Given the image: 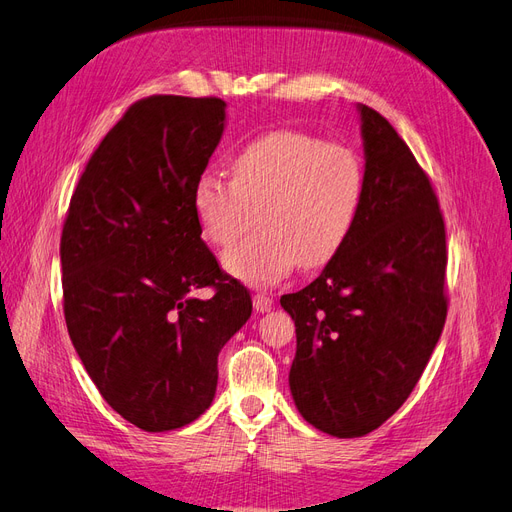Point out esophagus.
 I'll return each mask as SVG.
<instances>
[{
  "instance_id": "1",
  "label": "esophagus",
  "mask_w": 512,
  "mask_h": 512,
  "mask_svg": "<svg viewBox=\"0 0 512 512\" xmlns=\"http://www.w3.org/2000/svg\"><path fill=\"white\" fill-rule=\"evenodd\" d=\"M252 303H254V309L258 314H265V312H271L273 307V299L267 297V294H254L252 297Z\"/></svg>"
}]
</instances>
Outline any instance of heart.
Masks as SVG:
<instances>
[{
    "label": "heart",
    "instance_id": "heart-1",
    "mask_svg": "<svg viewBox=\"0 0 512 512\" xmlns=\"http://www.w3.org/2000/svg\"><path fill=\"white\" fill-rule=\"evenodd\" d=\"M363 162L352 147L318 136L277 130L245 145L232 160V179L203 173L192 209L215 247L235 243L262 209V235L222 256V267L252 288H273L301 267L331 262L348 241L363 198Z\"/></svg>",
    "mask_w": 512,
    "mask_h": 512
}]
</instances>
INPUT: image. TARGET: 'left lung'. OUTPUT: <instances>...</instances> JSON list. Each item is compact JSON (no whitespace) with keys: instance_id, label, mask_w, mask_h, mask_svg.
<instances>
[{"instance_id":"8db88e82","label":"left lung","mask_w":512,"mask_h":512,"mask_svg":"<svg viewBox=\"0 0 512 512\" xmlns=\"http://www.w3.org/2000/svg\"><path fill=\"white\" fill-rule=\"evenodd\" d=\"M356 111L365 181L354 228L312 284L280 299L297 331L294 406L335 438L365 436L401 408L446 320L438 198L391 123Z\"/></svg>"}]
</instances>
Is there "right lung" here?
I'll list each match as a JSON object with an SVG mask.
<instances>
[{
  "label": "right lung",
  "instance_id": "obj_1",
  "mask_svg": "<svg viewBox=\"0 0 512 512\" xmlns=\"http://www.w3.org/2000/svg\"><path fill=\"white\" fill-rule=\"evenodd\" d=\"M224 128L220 98L132 104L87 162L61 232L72 344L106 404L145 431L179 429L211 406L218 354L252 316L192 209ZM207 285L211 300L193 297Z\"/></svg>",
  "mask_w": 512,
  "mask_h": 512
}]
</instances>
